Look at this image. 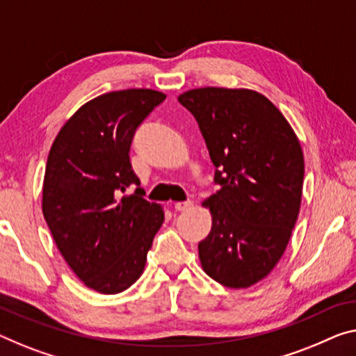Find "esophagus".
I'll return each instance as SVG.
<instances>
[{
  "label": "esophagus",
  "instance_id": "esophagus-1",
  "mask_svg": "<svg viewBox=\"0 0 356 356\" xmlns=\"http://www.w3.org/2000/svg\"><path fill=\"white\" fill-rule=\"evenodd\" d=\"M191 205H193V202H191V200L177 202V204H175V210H177V211H184V210H188Z\"/></svg>",
  "mask_w": 356,
  "mask_h": 356
}]
</instances>
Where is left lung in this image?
<instances>
[{
	"instance_id": "left-lung-1",
	"label": "left lung",
	"mask_w": 356,
	"mask_h": 356,
	"mask_svg": "<svg viewBox=\"0 0 356 356\" xmlns=\"http://www.w3.org/2000/svg\"><path fill=\"white\" fill-rule=\"evenodd\" d=\"M179 103L194 114L220 189L204 207L211 231L199 243L202 269L227 288H248L270 273L298 221L304 154L273 103L250 89L200 87Z\"/></svg>"
}]
</instances>
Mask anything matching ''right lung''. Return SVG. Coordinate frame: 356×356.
Here are the masks:
<instances>
[{"label":"right lung","instance_id":"1","mask_svg":"<svg viewBox=\"0 0 356 356\" xmlns=\"http://www.w3.org/2000/svg\"><path fill=\"white\" fill-rule=\"evenodd\" d=\"M163 100L152 89L103 94L65 122L49 151L42 215L71 270L98 293L138 280L163 222L143 189L127 194L140 186L129 156L135 130Z\"/></svg>","mask_w":356,"mask_h":356}]
</instances>
